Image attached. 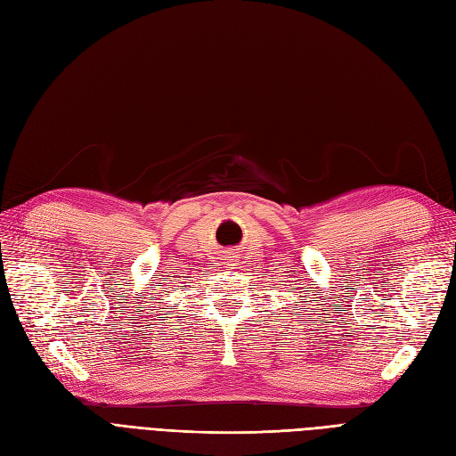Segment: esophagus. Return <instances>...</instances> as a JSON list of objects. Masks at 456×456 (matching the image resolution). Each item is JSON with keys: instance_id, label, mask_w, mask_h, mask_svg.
<instances>
[{"instance_id": "34e87169", "label": "esophagus", "mask_w": 456, "mask_h": 456, "mask_svg": "<svg viewBox=\"0 0 456 456\" xmlns=\"http://www.w3.org/2000/svg\"><path fill=\"white\" fill-rule=\"evenodd\" d=\"M223 260H226V262H232V260H233V253H232V251H230V253H226Z\"/></svg>"}]
</instances>
